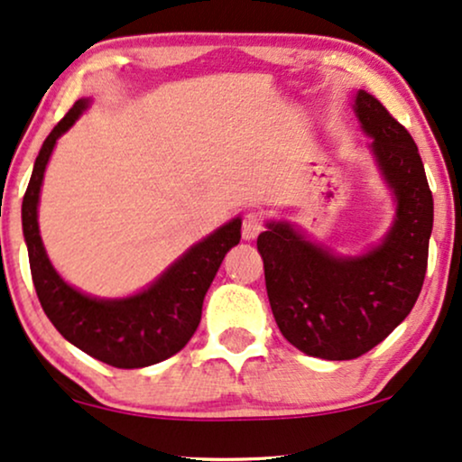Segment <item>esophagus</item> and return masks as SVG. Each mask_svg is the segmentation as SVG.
<instances>
[{"mask_svg": "<svg viewBox=\"0 0 462 462\" xmlns=\"http://www.w3.org/2000/svg\"><path fill=\"white\" fill-rule=\"evenodd\" d=\"M263 231V220H261V216L257 214H248L244 216L242 220V237L244 240H254V237L259 236V233Z\"/></svg>", "mask_w": 462, "mask_h": 462, "instance_id": "esophagus-1", "label": "esophagus"}]
</instances>
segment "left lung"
<instances>
[{"instance_id":"1","label":"left lung","mask_w":462,"mask_h":462,"mask_svg":"<svg viewBox=\"0 0 462 462\" xmlns=\"http://www.w3.org/2000/svg\"><path fill=\"white\" fill-rule=\"evenodd\" d=\"M356 113L396 197L388 237L353 259L332 257L287 222H267L257 240L278 328L293 346L321 360H353L388 338L411 312L429 263L432 192L418 145L364 89Z\"/></svg>"}]
</instances>
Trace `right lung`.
<instances>
[{
    "label": "right lung",
    "mask_w": 462,
    "mask_h": 462,
    "mask_svg": "<svg viewBox=\"0 0 462 462\" xmlns=\"http://www.w3.org/2000/svg\"><path fill=\"white\" fill-rule=\"evenodd\" d=\"M77 100L44 139L23 197L21 218L32 281L42 310L74 346L116 368H143L175 356L197 332L203 298L233 246L240 244L236 218L192 246L145 291L124 300H96L61 281L44 253L38 231V199L55 141L88 109Z\"/></svg>",
    "instance_id": "1"
}]
</instances>
